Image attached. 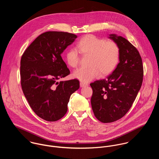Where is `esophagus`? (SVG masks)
Returning a JSON list of instances; mask_svg holds the SVG:
<instances>
[{"mask_svg":"<svg viewBox=\"0 0 159 159\" xmlns=\"http://www.w3.org/2000/svg\"><path fill=\"white\" fill-rule=\"evenodd\" d=\"M88 86V84L87 83H83V82L80 83V87L81 88L85 87V86Z\"/></svg>","mask_w":159,"mask_h":159,"instance_id":"obj_1","label":"esophagus"}]
</instances>
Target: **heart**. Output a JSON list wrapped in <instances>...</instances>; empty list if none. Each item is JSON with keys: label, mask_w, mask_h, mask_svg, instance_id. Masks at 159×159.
I'll return each instance as SVG.
<instances>
[{"label": "heart", "mask_w": 159, "mask_h": 159, "mask_svg": "<svg viewBox=\"0 0 159 159\" xmlns=\"http://www.w3.org/2000/svg\"><path fill=\"white\" fill-rule=\"evenodd\" d=\"M76 49L82 56H90L89 67L80 68L73 73L74 78L83 82H89L97 78L100 73L106 76L116 67L120 57V50L116 43L106 41L93 35L82 37L77 43ZM77 51L71 49L66 53V61L72 68L78 66L80 57Z\"/></svg>", "instance_id": "obj_1"}]
</instances>
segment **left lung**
<instances>
[{
  "mask_svg": "<svg viewBox=\"0 0 159 159\" xmlns=\"http://www.w3.org/2000/svg\"><path fill=\"white\" fill-rule=\"evenodd\" d=\"M119 48V63L107 78L90 84L91 105L95 117L110 123L125 115L136 98L143 79L142 59L136 48L125 38L110 35Z\"/></svg>",
  "mask_w": 159,
  "mask_h": 159,
  "instance_id": "8db88e82",
  "label": "left lung"
}]
</instances>
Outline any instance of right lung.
Wrapping results in <instances>:
<instances>
[{
  "label": "right lung",
  "instance_id": "add662e5",
  "mask_svg": "<svg viewBox=\"0 0 159 159\" xmlns=\"http://www.w3.org/2000/svg\"><path fill=\"white\" fill-rule=\"evenodd\" d=\"M76 38L68 32H46L22 55L23 93L34 113L47 121H56L64 116L71 95L80 88L77 79L57 81L70 73L61 54Z\"/></svg>",
  "mask_w": 159,
  "mask_h": 159
}]
</instances>
